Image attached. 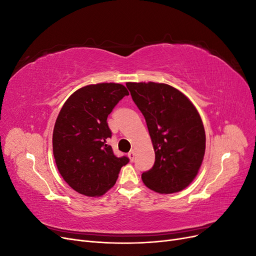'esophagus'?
Listing matches in <instances>:
<instances>
[{"label": "esophagus", "instance_id": "esophagus-1", "mask_svg": "<svg viewBox=\"0 0 256 256\" xmlns=\"http://www.w3.org/2000/svg\"><path fill=\"white\" fill-rule=\"evenodd\" d=\"M134 156H136L134 150H130V152H128V157H129L130 161H134Z\"/></svg>", "mask_w": 256, "mask_h": 256}]
</instances>
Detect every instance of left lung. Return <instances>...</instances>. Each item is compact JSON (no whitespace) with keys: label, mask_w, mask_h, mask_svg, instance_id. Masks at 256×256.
Segmentation results:
<instances>
[{"label":"left lung","mask_w":256,"mask_h":256,"mask_svg":"<svg viewBox=\"0 0 256 256\" xmlns=\"http://www.w3.org/2000/svg\"><path fill=\"white\" fill-rule=\"evenodd\" d=\"M126 85L144 115L154 150V164L142 174L143 182L162 194L182 191L194 180L205 154V130L198 112L182 92L168 84Z\"/></svg>","instance_id":"left-lung-1"}]
</instances>
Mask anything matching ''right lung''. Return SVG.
<instances>
[{"mask_svg": "<svg viewBox=\"0 0 256 256\" xmlns=\"http://www.w3.org/2000/svg\"><path fill=\"white\" fill-rule=\"evenodd\" d=\"M129 92L118 83L84 86L67 99L53 129V154L58 172L70 187L88 196L112 188L129 158L116 157L106 140V118Z\"/></svg>", "mask_w": 256, "mask_h": 256, "instance_id": "right-lung-1", "label": "right lung"}]
</instances>
